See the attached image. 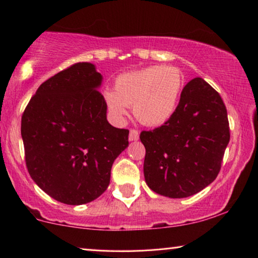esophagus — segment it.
<instances>
[{
	"label": "esophagus",
	"mask_w": 258,
	"mask_h": 258,
	"mask_svg": "<svg viewBox=\"0 0 258 258\" xmlns=\"http://www.w3.org/2000/svg\"><path fill=\"white\" fill-rule=\"evenodd\" d=\"M128 138L131 142H133V140H138L139 139V132L137 131L136 128H131L130 130V136Z\"/></svg>",
	"instance_id": "esophagus-1"
}]
</instances>
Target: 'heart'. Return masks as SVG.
<instances>
[{
    "label": "heart",
    "mask_w": 258,
    "mask_h": 258,
    "mask_svg": "<svg viewBox=\"0 0 258 258\" xmlns=\"http://www.w3.org/2000/svg\"><path fill=\"white\" fill-rule=\"evenodd\" d=\"M184 78L176 67L152 65L116 77L114 91L103 94L107 108L116 121L127 115V106L145 126H159L174 114L183 89Z\"/></svg>",
    "instance_id": "b5f03b06"
}]
</instances>
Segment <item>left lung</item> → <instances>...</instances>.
Instances as JSON below:
<instances>
[{"instance_id": "obj_1", "label": "left lung", "mask_w": 258, "mask_h": 258, "mask_svg": "<svg viewBox=\"0 0 258 258\" xmlns=\"http://www.w3.org/2000/svg\"><path fill=\"white\" fill-rule=\"evenodd\" d=\"M146 184L164 197L188 198L219 174L230 142L226 107L219 93L200 77L182 89L180 102L167 122L143 131Z\"/></svg>"}]
</instances>
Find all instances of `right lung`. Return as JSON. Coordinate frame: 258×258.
<instances>
[{"label": "right lung", "instance_id": "1", "mask_svg": "<svg viewBox=\"0 0 258 258\" xmlns=\"http://www.w3.org/2000/svg\"><path fill=\"white\" fill-rule=\"evenodd\" d=\"M102 76L76 63L45 81L21 118L25 161L45 193L67 205H83L108 187L115 158L128 146V130L107 121Z\"/></svg>", "mask_w": 258, "mask_h": 258}]
</instances>
